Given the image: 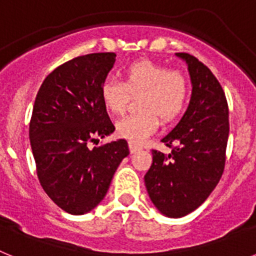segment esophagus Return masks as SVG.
Segmentation results:
<instances>
[{
    "label": "esophagus",
    "instance_id": "esophagus-1",
    "mask_svg": "<svg viewBox=\"0 0 256 256\" xmlns=\"http://www.w3.org/2000/svg\"><path fill=\"white\" fill-rule=\"evenodd\" d=\"M140 150H141V148H140L138 144H133V142H130V154L138 152Z\"/></svg>",
    "mask_w": 256,
    "mask_h": 256
}]
</instances>
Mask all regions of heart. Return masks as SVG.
Wrapping results in <instances>:
<instances>
[{"mask_svg":"<svg viewBox=\"0 0 256 256\" xmlns=\"http://www.w3.org/2000/svg\"><path fill=\"white\" fill-rule=\"evenodd\" d=\"M141 112L130 114L116 123V134L133 144H141L164 120L177 118L188 100V82L178 70H168L150 60L136 61L124 70V83L106 78L100 87L102 105L112 114L126 110L130 94H140Z\"/></svg>","mask_w":256,"mask_h":256,"instance_id":"obj_1","label":"heart"}]
</instances>
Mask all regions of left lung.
Returning <instances> with one entry per match:
<instances>
[{
	"instance_id": "obj_1",
	"label": "left lung",
	"mask_w": 256,
	"mask_h": 256,
	"mask_svg": "<svg viewBox=\"0 0 256 256\" xmlns=\"http://www.w3.org/2000/svg\"><path fill=\"white\" fill-rule=\"evenodd\" d=\"M187 64L192 94L188 108L162 142L165 155L152 150V164L144 176L154 206L169 218L198 209L214 191L226 162L230 122L226 94L218 79L195 56L176 54Z\"/></svg>"
}]
</instances>
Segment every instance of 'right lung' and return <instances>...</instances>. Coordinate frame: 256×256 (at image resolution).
<instances>
[{
	"label": "right lung",
	"mask_w": 256,
	"mask_h": 256,
	"mask_svg": "<svg viewBox=\"0 0 256 256\" xmlns=\"http://www.w3.org/2000/svg\"><path fill=\"white\" fill-rule=\"evenodd\" d=\"M115 56L90 54L60 65L44 80L33 106L29 140L38 180L48 198L73 216L100 204L130 155L126 140L88 148L115 130L100 97Z\"/></svg>",
	"instance_id": "1"
}]
</instances>
